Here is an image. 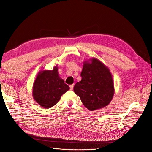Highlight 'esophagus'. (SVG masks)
Here are the masks:
<instances>
[{
  "label": "esophagus",
  "instance_id": "obj_1",
  "mask_svg": "<svg viewBox=\"0 0 152 152\" xmlns=\"http://www.w3.org/2000/svg\"><path fill=\"white\" fill-rule=\"evenodd\" d=\"M73 86H74V84H71V85L70 86V89H71V90H73Z\"/></svg>",
  "mask_w": 152,
  "mask_h": 152
}]
</instances>
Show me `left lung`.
Returning a JSON list of instances; mask_svg holds the SVG:
<instances>
[{"label":"left lung","instance_id":"left-lung-1","mask_svg":"<svg viewBox=\"0 0 152 152\" xmlns=\"http://www.w3.org/2000/svg\"><path fill=\"white\" fill-rule=\"evenodd\" d=\"M82 80L75 84L73 91L90 111L102 108L111 102L114 84L108 67L96 58L84 62L80 73Z\"/></svg>","mask_w":152,"mask_h":152}]
</instances>
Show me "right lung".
Instances as JSON below:
<instances>
[{
	"label": "right lung",
	"instance_id": "1",
	"mask_svg": "<svg viewBox=\"0 0 152 152\" xmlns=\"http://www.w3.org/2000/svg\"><path fill=\"white\" fill-rule=\"evenodd\" d=\"M70 89L65 81L59 77L58 65L53 70L39 72L33 86L34 99L41 107L50 108L56 104L61 96Z\"/></svg>",
	"mask_w": 152,
	"mask_h": 152
}]
</instances>
